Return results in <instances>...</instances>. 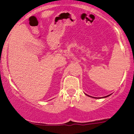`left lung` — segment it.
<instances>
[{"instance_id":"8db88e82","label":"left lung","mask_w":134,"mask_h":134,"mask_svg":"<svg viewBox=\"0 0 134 134\" xmlns=\"http://www.w3.org/2000/svg\"><path fill=\"white\" fill-rule=\"evenodd\" d=\"M106 97H107V96H106Z\"/></svg>"}]
</instances>
